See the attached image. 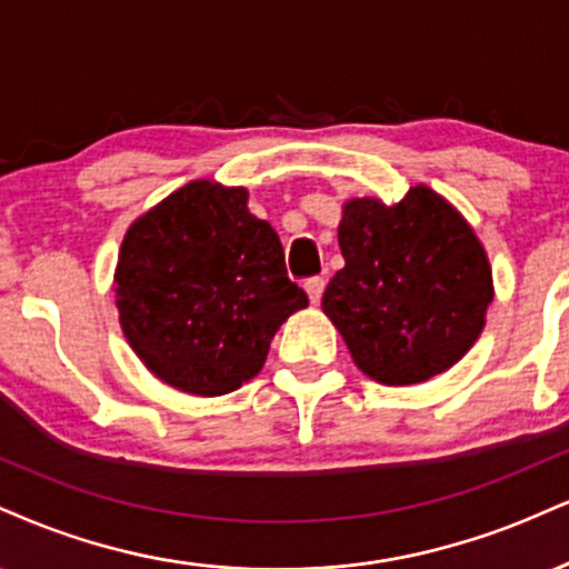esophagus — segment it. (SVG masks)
Segmentation results:
<instances>
[{"label":"esophagus","instance_id":"1","mask_svg":"<svg viewBox=\"0 0 569 569\" xmlns=\"http://www.w3.org/2000/svg\"><path fill=\"white\" fill-rule=\"evenodd\" d=\"M305 291H307V297H310V302L318 305L320 297H323V291H326V280L320 278V276L307 278L305 280Z\"/></svg>","mask_w":569,"mask_h":569}]
</instances>
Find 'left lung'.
<instances>
[{
	"mask_svg": "<svg viewBox=\"0 0 569 569\" xmlns=\"http://www.w3.org/2000/svg\"><path fill=\"white\" fill-rule=\"evenodd\" d=\"M345 267L323 293L362 373L419 385L448 371L482 333L492 272L467 219L435 190L395 207L355 198L339 224Z\"/></svg>",
	"mask_w": 569,
	"mask_h": 569,
	"instance_id": "8db88e82",
	"label": "left lung"
}]
</instances>
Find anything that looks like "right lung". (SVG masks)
Listing matches in <instances>:
<instances>
[{
  "mask_svg": "<svg viewBox=\"0 0 569 569\" xmlns=\"http://www.w3.org/2000/svg\"><path fill=\"white\" fill-rule=\"evenodd\" d=\"M243 188L188 182L129 228L116 307L140 360L188 395L217 397L259 373L276 331L307 307L278 232Z\"/></svg>",
  "mask_w": 569,
  "mask_h": 569,
  "instance_id": "1",
  "label": "right lung"
}]
</instances>
